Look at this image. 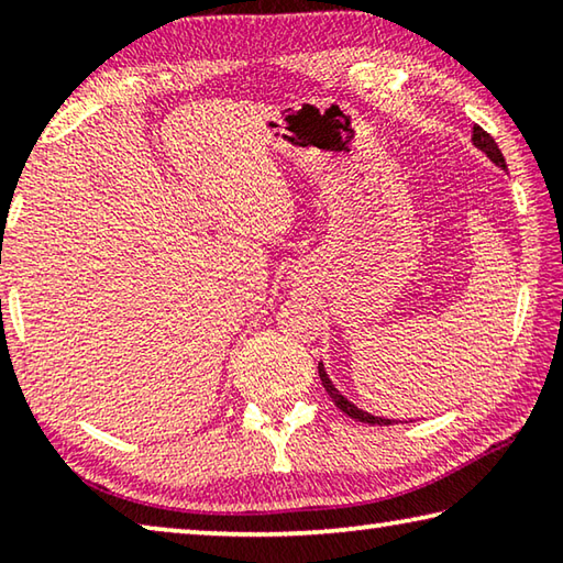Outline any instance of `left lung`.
<instances>
[{
	"label": "left lung",
	"mask_w": 563,
	"mask_h": 563,
	"mask_svg": "<svg viewBox=\"0 0 563 563\" xmlns=\"http://www.w3.org/2000/svg\"><path fill=\"white\" fill-rule=\"evenodd\" d=\"M472 144L482 151L484 156H487L494 166H499L501 170H507V161H504V156H501V151H499V146H497V141H494L487 131H484L482 126H474L472 129ZM318 373H320V379H322V387H325V393L332 397V402H335L342 412H345L347 417H352V419H357V422H365V424H393L395 419H385V417H375V415H369V412H365V409H360L357 405H352L350 399L340 393V389L332 385V379L328 377V373H325V365H318Z\"/></svg>",
	"instance_id": "left-lung-1"
}]
</instances>
